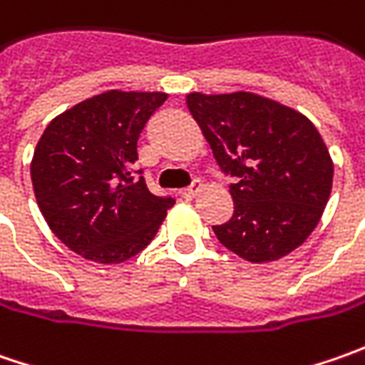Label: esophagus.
Returning <instances> with one entry per match:
<instances>
[{
    "label": "esophagus",
    "mask_w": 365,
    "mask_h": 365,
    "mask_svg": "<svg viewBox=\"0 0 365 365\" xmlns=\"http://www.w3.org/2000/svg\"><path fill=\"white\" fill-rule=\"evenodd\" d=\"M201 189H203L201 180H195V182H192L190 187H187V189L180 190V197H182V199H195V197H197V192H199Z\"/></svg>",
    "instance_id": "34e87169"
}]
</instances>
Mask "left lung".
Returning a JSON list of instances; mask_svg holds the SVG:
<instances>
[{
	"instance_id": "obj_1",
	"label": "left lung",
	"mask_w": 365,
	"mask_h": 365,
	"mask_svg": "<svg viewBox=\"0 0 365 365\" xmlns=\"http://www.w3.org/2000/svg\"><path fill=\"white\" fill-rule=\"evenodd\" d=\"M187 106L230 185L233 215L213 225L240 258L262 264L311 235L329 201L333 160L302 113L256 93H189Z\"/></svg>"
}]
</instances>
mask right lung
I'll return each instance as SVG.
<instances>
[{"label": "right lung", "mask_w": 365, "mask_h": 365, "mask_svg": "<svg viewBox=\"0 0 365 365\" xmlns=\"http://www.w3.org/2000/svg\"><path fill=\"white\" fill-rule=\"evenodd\" d=\"M166 97L106 91L56 115L42 133L30 166L36 201L52 233L85 259L133 258L175 205L132 176L138 138Z\"/></svg>", "instance_id": "add662e5"}]
</instances>
